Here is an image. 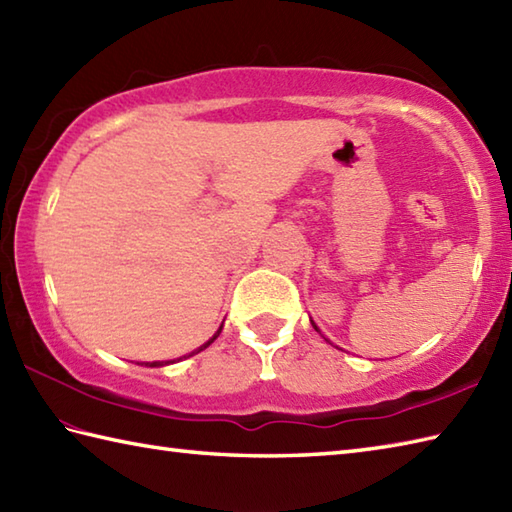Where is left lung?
<instances>
[{
  "instance_id": "obj_1",
  "label": "left lung",
  "mask_w": 512,
  "mask_h": 512,
  "mask_svg": "<svg viewBox=\"0 0 512 512\" xmlns=\"http://www.w3.org/2000/svg\"><path fill=\"white\" fill-rule=\"evenodd\" d=\"M312 325H314V321H312ZM314 330H317V332H319V328H317V325H314Z\"/></svg>"
}]
</instances>
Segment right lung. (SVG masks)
<instances>
[{
    "label": "right lung",
    "mask_w": 512,
    "mask_h": 512,
    "mask_svg": "<svg viewBox=\"0 0 512 512\" xmlns=\"http://www.w3.org/2000/svg\"><path fill=\"white\" fill-rule=\"evenodd\" d=\"M224 325V323H222ZM222 325H220V330H217L213 336H211V339L209 341H206L204 345H200L198 347V350H193L191 354H187V356H182V358H189V356H193V354H198V352H202V350H206V347H209L215 339H217V336H220V332H222ZM178 361H180V358H178ZM169 363H176V361H154V363H145L147 367H162V365H169Z\"/></svg>",
    "instance_id": "1"
}]
</instances>
